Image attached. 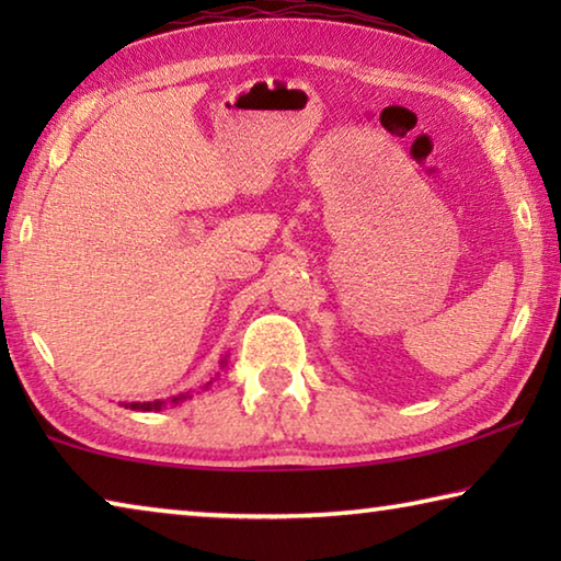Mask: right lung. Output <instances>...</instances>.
<instances>
[{
  "mask_svg": "<svg viewBox=\"0 0 561 561\" xmlns=\"http://www.w3.org/2000/svg\"><path fill=\"white\" fill-rule=\"evenodd\" d=\"M185 396H178V398H173V403H178V401H183ZM163 405L160 401H153V403H126V408H130V411H158V408Z\"/></svg>",
  "mask_w": 561,
  "mask_h": 561,
  "instance_id": "1",
  "label": "right lung"
}]
</instances>
